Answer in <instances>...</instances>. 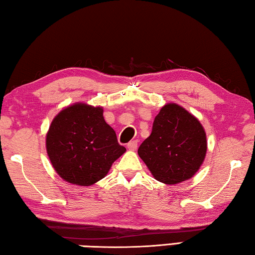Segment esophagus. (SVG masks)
<instances>
[{"label": "esophagus", "mask_w": 255, "mask_h": 255, "mask_svg": "<svg viewBox=\"0 0 255 255\" xmlns=\"http://www.w3.org/2000/svg\"><path fill=\"white\" fill-rule=\"evenodd\" d=\"M137 148V141L134 140V141H131L128 142V150H135Z\"/></svg>", "instance_id": "esophagus-1"}]
</instances>
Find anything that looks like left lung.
<instances>
[{
    "label": "left lung",
    "instance_id": "left-lung-1",
    "mask_svg": "<svg viewBox=\"0 0 255 255\" xmlns=\"http://www.w3.org/2000/svg\"><path fill=\"white\" fill-rule=\"evenodd\" d=\"M206 133L199 121L177 104L155 116L152 132L137 153L158 181L175 185L193 177L206 155Z\"/></svg>",
    "mask_w": 255,
    "mask_h": 255
}]
</instances>
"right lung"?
<instances>
[{"instance_id": "obj_1", "label": "right lung", "mask_w": 255, "mask_h": 255, "mask_svg": "<svg viewBox=\"0 0 255 255\" xmlns=\"http://www.w3.org/2000/svg\"><path fill=\"white\" fill-rule=\"evenodd\" d=\"M47 153L58 175L70 184L103 179L127 149L103 118L102 107L77 103L62 110L47 133Z\"/></svg>"}]
</instances>
